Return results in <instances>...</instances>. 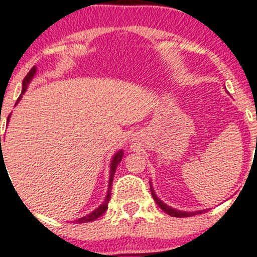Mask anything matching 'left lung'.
Here are the masks:
<instances>
[{"label": "left lung", "instance_id": "obj_1", "mask_svg": "<svg viewBox=\"0 0 257 257\" xmlns=\"http://www.w3.org/2000/svg\"><path fill=\"white\" fill-rule=\"evenodd\" d=\"M150 187H151V195H152V197H154V200L156 201L157 205H159V206H160V209L164 210V211H165L166 214L172 215V216H175V218H187V216H193V215L201 214V212L205 211V210H203V211L187 212V211H179V210L173 209V207H170V206H168V205H165V203H164L163 201L160 200V198H159L156 195H155V192H154V189H152L151 184H150Z\"/></svg>", "mask_w": 257, "mask_h": 257}]
</instances>
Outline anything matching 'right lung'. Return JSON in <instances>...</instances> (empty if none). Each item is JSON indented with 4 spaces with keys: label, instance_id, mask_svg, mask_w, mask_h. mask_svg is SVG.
Masks as SVG:
<instances>
[{
    "label": "right lung",
    "instance_id": "right-lung-1",
    "mask_svg": "<svg viewBox=\"0 0 257 257\" xmlns=\"http://www.w3.org/2000/svg\"><path fill=\"white\" fill-rule=\"evenodd\" d=\"M37 69L36 66H33V68L31 69V71L27 74V77L24 78V80H23V89H22V94L19 96V98H18V101H16V103L19 102L20 100H22L23 94L25 93V91H27L28 85H29V83H31V80L33 79L34 74H36ZM15 103V105H16ZM9 119H10V115H9L8 117V123H9ZM2 150V149H1ZM2 154V152H1ZM123 155L124 152L120 150V151H117L116 154L114 155V157H112L111 160V164H110V179H108V189H107V195H106L105 197V201H103L102 203H101L100 206L97 207L94 211L89 212L88 215H85V216H83V218H79L78 220H75L77 223H89V221H93L96 220L97 218H100L101 215L103 214V212L107 210V205H108V201H110V197H111V184H112V179H114V175H115V172H116V168L117 165L120 164V161H121V159H123ZM1 166H4V159H2V163H1Z\"/></svg>",
    "mask_w": 257,
    "mask_h": 257
}]
</instances>
